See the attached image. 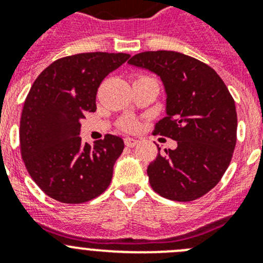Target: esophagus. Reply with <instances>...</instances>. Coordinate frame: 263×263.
Instances as JSON below:
<instances>
[{
    "label": "esophagus",
    "instance_id": "esophagus-1",
    "mask_svg": "<svg viewBox=\"0 0 263 263\" xmlns=\"http://www.w3.org/2000/svg\"><path fill=\"white\" fill-rule=\"evenodd\" d=\"M124 142H125V145L127 146V147H134V146L138 143V141H137V139H134V138H130V137H126V138L124 139Z\"/></svg>",
    "mask_w": 263,
    "mask_h": 263
}]
</instances>
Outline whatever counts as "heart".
<instances>
[{
  "mask_svg": "<svg viewBox=\"0 0 263 263\" xmlns=\"http://www.w3.org/2000/svg\"><path fill=\"white\" fill-rule=\"evenodd\" d=\"M120 126L124 130H127V132H133V130H136L137 126H138V122H137L136 118L126 117L124 118V120H121Z\"/></svg>",
  "mask_w": 263,
  "mask_h": 263,
  "instance_id": "b5f03b06",
  "label": "heart"
}]
</instances>
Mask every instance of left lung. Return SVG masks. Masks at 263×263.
Returning a JSON list of instances; mask_svg holds the SVG:
<instances>
[{"instance_id": "8db88e82", "label": "left lung", "mask_w": 263, "mask_h": 263, "mask_svg": "<svg viewBox=\"0 0 263 263\" xmlns=\"http://www.w3.org/2000/svg\"><path fill=\"white\" fill-rule=\"evenodd\" d=\"M129 64L154 72L166 92V116L153 134L176 141L148 164L150 185L175 201L210 192L231 163L237 141V113L227 85L205 63L175 51H145Z\"/></svg>"}]
</instances>
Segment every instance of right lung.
<instances>
[{"instance_id":"add662e5","label":"right lung","mask_w":263,"mask_h":263,"mask_svg":"<svg viewBox=\"0 0 263 263\" xmlns=\"http://www.w3.org/2000/svg\"><path fill=\"white\" fill-rule=\"evenodd\" d=\"M129 53L85 52L55 60L30 88L21 116V154L32 180L60 203L80 204L103 194L124 141L106 134L81 142L80 120L96 110L101 81Z\"/></svg>"}]
</instances>
